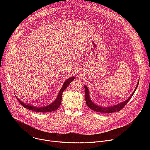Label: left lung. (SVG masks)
<instances>
[{
	"instance_id": "obj_1",
	"label": "left lung",
	"mask_w": 150,
	"mask_h": 150,
	"mask_svg": "<svg viewBox=\"0 0 150 150\" xmlns=\"http://www.w3.org/2000/svg\"><path fill=\"white\" fill-rule=\"evenodd\" d=\"M139 83V81L138 82V83L137 85V87L135 88V90H134V91L133 92V93L131 95V96L128 98L126 100H125V101L119 103L117 104H116L113 106H110V107H106V108H103V107H101L100 105H98L96 104H94L91 100L90 99V96H89V91H88V88H87V87L86 85H85L84 88H85V102H86V104L87 105V106L88 108L95 111L97 112H99V113H113L115 112H119L120 110H122L124 107L125 106V105L128 103V101H129V100H131V98H132L133 94H134L135 91H136L138 85Z\"/></svg>"
}]
</instances>
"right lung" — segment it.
<instances>
[{
	"label": "right lung",
	"mask_w": 150,
	"mask_h": 150,
	"mask_svg": "<svg viewBox=\"0 0 150 150\" xmlns=\"http://www.w3.org/2000/svg\"><path fill=\"white\" fill-rule=\"evenodd\" d=\"M75 79L74 76H72L69 78H68L67 81H65L64 82L62 87L61 88L59 94L56 98V99L54 101H53L52 103H51L50 104L45 106V107H35L34 105H28L27 104L24 103H23V101H21L20 100H19L18 98L16 97L18 101H19V102L22 104V105L25 109L34 111V112H40V113H46V112H51L53 111H55L56 110H57L60 105V103L62 101V93L63 92L65 91V90L67 88V87H68V85L71 83V82Z\"/></svg>",
	"instance_id": "right-lung-1"
}]
</instances>
